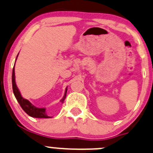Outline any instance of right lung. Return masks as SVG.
Segmentation results:
<instances>
[{"label":"right lung","mask_w":153,"mask_h":153,"mask_svg":"<svg viewBox=\"0 0 153 153\" xmlns=\"http://www.w3.org/2000/svg\"><path fill=\"white\" fill-rule=\"evenodd\" d=\"M18 56H17V57H18ZM12 89H13V93L14 94H15V98L18 100L20 107H21L22 109L26 112L29 116L34 118H45V119L50 118V116H47L46 113H45V108H36V107L34 106L29 100H25V99H23V97H22L21 94H20V91H19V89L16 85V82H15V67L13 68V70H12ZM66 93H67V88H66L65 90V93L63 98H62V100H61V102H62V103H63L64 100H65V99Z\"/></svg>","instance_id":"right-lung-1"}]
</instances>
